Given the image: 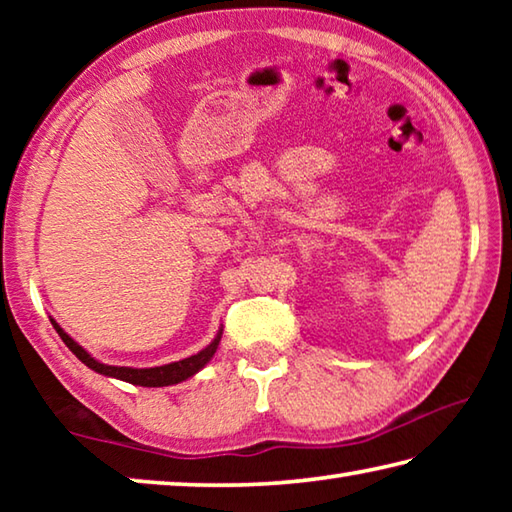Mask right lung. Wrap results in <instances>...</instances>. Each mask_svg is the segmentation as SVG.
<instances>
[{"instance_id": "obj_1", "label": "right lung", "mask_w": 512, "mask_h": 512, "mask_svg": "<svg viewBox=\"0 0 512 512\" xmlns=\"http://www.w3.org/2000/svg\"><path fill=\"white\" fill-rule=\"evenodd\" d=\"M49 320H51V325H54V329L58 332L60 339H63L67 348L72 350L76 357H79L90 370L99 372V375L115 377V379H121V381H128V384L146 386V388H160V386L180 384V381L194 377L198 370H203L207 363H210L216 348H219V341H221V334H223V329L219 327V332H216L212 343L205 345L201 352H196L187 359L171 361V363H164V366H155V368H128V366H108V363L97 361L88 350L81 348V345L76 343L72 336H69L65 329L56 323L54 318H49Z\"/></svg>"}]
</instances>
